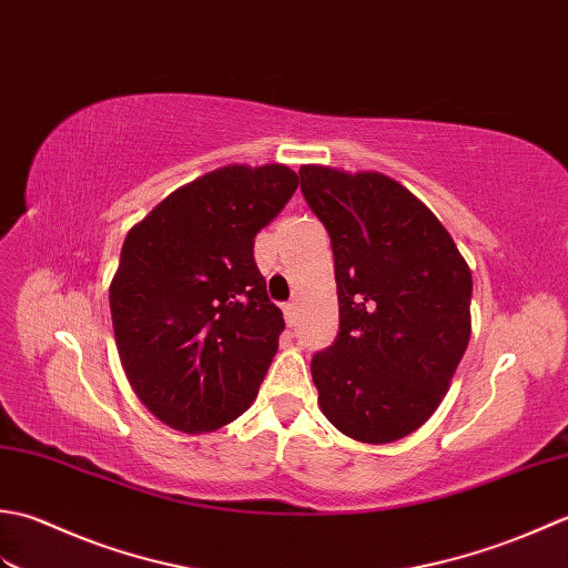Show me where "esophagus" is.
<instances>
[{
	"label": "esophagus",
	"instance_id": "obj_1",
	"mask_svg": "<svg viewBox=\"0 0 568 568\" xmlns=\"http://www.w3.org/2000/svg\"><path fill=\"white\" fill-rule=\"evenodd\" d=\"M296 316H298L296 304H284V318H286V326H294V323H296Z\"/></svg>",
	"mask_w": 568,
	"mask_h": 568
}]
</instances>
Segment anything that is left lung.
Masks as SVG:
<instances>
[{"label": "left lung", "mask_w": 568, "mask_h": 568, "mask_svg": "<svg viewBox=\"0 0 568 568\" xmlns=\"http://www.w3.org/2000/svg\"><path fill=\"white\" fill-rule=\"evenodd\" d=\"M326 225L341 331L314 355L318 407L361 444H392L429 419L470 341L473 276L454 237L379 171L298 169Z\"/></svg>", "instance_id": "1"}]
</instances>
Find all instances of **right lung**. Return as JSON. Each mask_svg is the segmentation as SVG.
<instances>
[{
  "label": "right lung",
  "instance_id": "1",
  "mask_svg": "<svg viewBox=\"0 0 568 568\" xmlns=\"http://www.w3.org/2000/svg\"><path fill=\"white\" fill-rule=\"evenodd\" d=\"M296 186L284 164H227L126 233L110 282L114 343L134 395L171 429L215 432L257 399L284 318L254 264V235Z\"/></svg>",
  "mask_w": 568,
  "mask_h": 568
}]
</instances>
